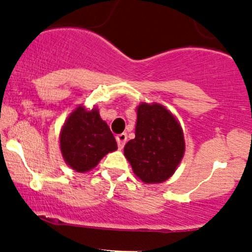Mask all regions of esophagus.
<instances>
[{
	"label": "esophagus",
	"instance_id": "1",
	"mask_svg": "<svg viewBox=\"0 0 252 252\" xmlns=\"http://www.w3.org/2000/svg\"><path fill=\"white\" fill-rule=\"evenodd\" d=\"M116 141H117V144H118V148L122 149L124 147V144L126 142V134H120L116 136Z\"/></svg>",
	"mask_w": 252,
	"mask_h": 252
}]
</instances>
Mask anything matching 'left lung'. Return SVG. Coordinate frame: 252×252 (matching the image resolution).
Masks as SVG:
<instances>
[{"label": "left lung", "mask_w": 252, "mask_h": 252, "mask_svg": "<svg viewBox=\"0 0 252 252\" xmlns=\"http://www.w3.org/2000/svg\"><path fill=\"white\" fill-rule=\"evenodd\" d=\"M136 114L135 138L126 144L124 156L144 184H161L174 174L184 158V131L162 104L141 103Z\"/></svg>", "instance_id": "left-lung-1"}]
</instances>
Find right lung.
Instances as JSON below:
<instances>
[{"mask_svg":"<svg viewBox=\"0 0 252 252\" xmlns=\"http://www.w3.org/2000/svg\"><path fill=\"white\" fill-rule=\"evenodd\" d=\"M59 141L63 161L78 173L94 169L104 156L117 149L116 140L96 106H77L62 126Z\"/></svg>","mask_w":252,"mask_h":252,"instance_id":"obj_1","label":"right lung"}]
</instances>
